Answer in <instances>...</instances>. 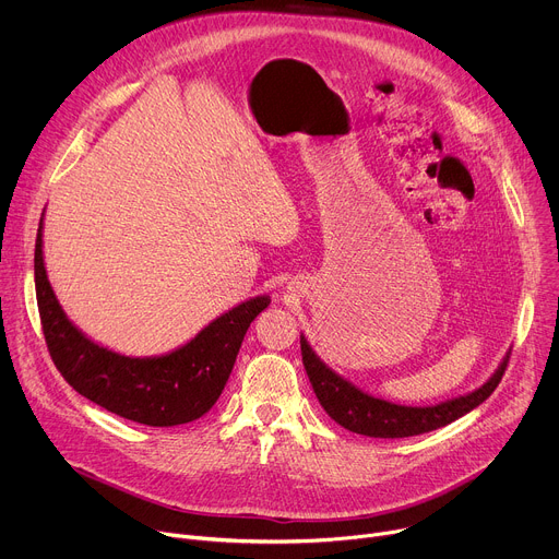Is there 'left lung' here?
Instances as JSON below:
<instances>
[{
    "label": "left lung",
    "instance_id": "obj_1",
    "mask_svg": "<svg viewBox=\"0 0 559 559\" xmlns=\"http://www.w3.org/2000/svg\"><path fill=\"white\" fill-rule=\"evenodd\" d=\"M300 354L318 403L323 405L332 420H336L341 427L354 433L369 438H409L451 425L453 420L462 418L475 407H480L500 384L511 352H507L496 373L483 386L431 407H405L369 395L367 391L358 389L354 382L345 380L318 358L302 334Z\"/></svg>",
    "mask_w": 559,
    "mask_h": 559
}]
</instances>
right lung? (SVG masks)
Here are the masks:
<instances>
[{
	"label": "right lung",
	"mask_w": 559,
	"mask_h": 559,
	"mask_svg": "<svg viewBox=\"0 0 559 559\" xmlns=\"http://www.w3.org/2000/svg\"><path fill=\"white\" fill-rule=\"evenodd\" d=\"M35 292L50 358L66 382L95 405L139 425H186L212 409L236 354L270 296L221 313L186 345L162 356H123L91 341L61 309L44 265V216L35 241Z\"/></svg>",
	"instance_id": "right-lung-1"
}]
</instances>
